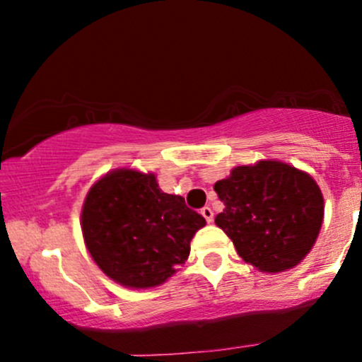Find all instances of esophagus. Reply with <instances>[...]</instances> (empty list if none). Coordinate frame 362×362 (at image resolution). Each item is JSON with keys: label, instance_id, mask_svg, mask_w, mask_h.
Instances as JSON below:
<instances>
[{"label": "esophagus", "instance_id": "obj_1", "mask_svg": "<svg viewBox=\"0 0 362 362\" xmlns=\"http://www.w3.org/2000/svg\"><path fill=\"white\" fill-rule=\"evenodd\" d=\"M202 215H203L204 221H206V222L214 221V211H211L210 206H203L202 208Z\"/></svg>", "mask_w": 362, "mask_h": 362}]
</instances>
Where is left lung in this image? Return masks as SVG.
I'll return each instance as SVG.
<instances>
[{
    "mask_svg": "<svg viewBox=\"0 0 362 362\" xmlns=\"http://www.w3.org/2000/svg\"><path fill=\"white\" fill-rule=\"evenodd\" d=\"M224 211L215 224L261 272L294 268L319 236L324 199L310 175L280 160L238 166L214 185Z\"/></svg>",
    "mask_w": 362,
    "mask_h": 362,
    "instance_id": "obj_1",
    "label": "left lung"
}]
</instances>
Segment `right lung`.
<instances>
[{
	"label": "right lung",
	"instance_id": "add662e5",
	"mask_svg": "<svg viewBox=\"0 0 362 362\" xmlns=\"http://www.w3.org/2000/svg\"><path fill=\"white\" fill-rule=\"evenodd\" d=\"M206 221L182 196L166 194L152 173L117 170L90 187L82 233L96 264L115 282L147 289L170 279Z\"/></svg>",
	"mask_w": 362,
	"mask_h": 362
}]
</instances>
